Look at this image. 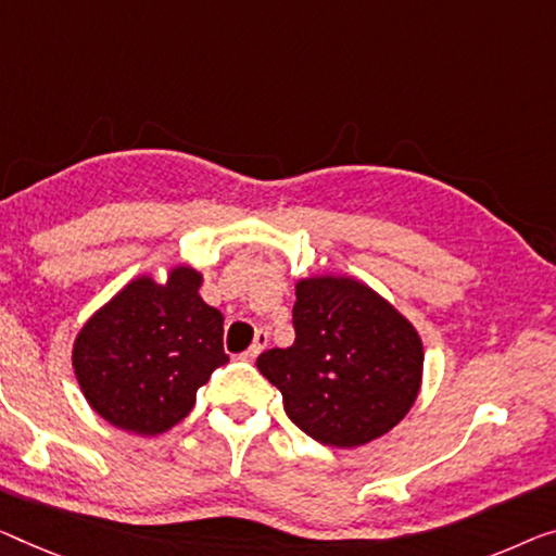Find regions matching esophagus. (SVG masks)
I'll list each match as a JSON object with an SVG mask.
<instances>
[{
	"instance_id": "obj_1",
	"label": "esophagus",
	"mask_w": 556,
	"mask_h": 556,
	"mask_svg": "<svg viewBox=\"0 0 556 556\" xmlns=\"http://www.w3.org/2000/svg\"><path fill=\"white\" fill-rule=\"evenodd\" d=\"M267 344H269V337H267V331H256V337H254V344L250 346V350H247L242 357L247 359V362H254L256 357H260V354L267 350Z\"/></svg>"
}]
</instances>
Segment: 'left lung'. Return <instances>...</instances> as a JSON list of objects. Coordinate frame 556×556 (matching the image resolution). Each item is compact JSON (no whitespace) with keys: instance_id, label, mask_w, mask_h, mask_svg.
<instances>
[{"instance_id":"left-lung-1","label":"left lung","mask_w":556,"mask_h":556,"mask_svg":"<svg viewBox=\"0 0 556 556\" xmlns=\"http://www.w3.org/2000/svg\"><path fill=\"white\" fill-rule=\"evenodd\" d=\"M294 344L260 354L287 417L337 450L384 437L417 402L425 346L412 321L369 285L342 275L296 281Z\"/></svg>"}]
</instances>
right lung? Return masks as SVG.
<instances>
[{"label": "right lung", "instance_id": "add662e5", "mask_svg": "<svg viewBox=\"0 0 556 556\" xmlns=\"http://www.w3.org/2000/svg\"><path fill=\"white\" fill-rule=\"evenodd\" d=\"M202 271L177 264L142 275L99 306L74 337L72 367L85 400L112 427L154 437L179 425L197 389L227 364L225 317L199 294Z\"/></svg>", "mask_w": 556, "mask_h": 556}]
</instances>
